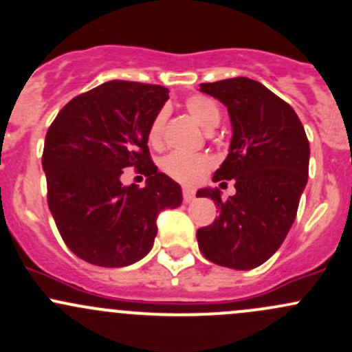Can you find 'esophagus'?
Masks as SVG:
<instances>
[{"mask_svg": "<svg viewBox=\"0 0 352 352\" xmlns=\"http://www.w3.org/2000/svg\"><path fill=\"white\" fill-rule=\"evenodd\" d=\"M182 195H184V202H186V204L194 201V197H195V194H194V190H192V188H184Z\"/></svg>", "mask_w": 352, "mask_h": 352, "instance_id": "obj_1", "label": "esophagus"}]
</instances>
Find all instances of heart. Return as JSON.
I'll return each mask as SVG.
<instances>
[{
  "label": "heart",
  "instance_id": "b5f03b06",
  "mask_svg": "<svg viewBox=\"0 0 352 352\" xmlns=\"http://www.w3.org/2000/svg\"><path fill=\"white\" fill-rule=\"evenodd\" d=\"M186 109L192 116V120L201 128L214 129L221 121V109L207 96L195 94L186 101ZM165 126V111H160L151 121L148 128V140L151 145H160L162 133ZM214 166V160L206 153H182V151H172L162 158L160 168L166 177L182 186H195L210 172Z\"/></svg>",
  "mask_w": 352,
  "mask_h": 352
}]
</instances>
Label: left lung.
<instances>
[{
	"mask_svg": "<svg viewBox=\"0 0 352 352\" xmlns=\"http://www.w3.org/2000/svg\"><path fill=\"white\" fill-rule=\"evenodd\" d=\"M231 118L229 153L212 180L234 179L236 194L201 188L219 209L212 224L197 229L202 254L232 270L263 265L287 238L309 179L310 148L297 113L263 84L248 77L201 84ZM226 184V182H223Z\"/></svg>",
	"mask_w": 352,
	"mask_h": 352,
	"instance_id": "left-lung-1",
	"label": "left lung"
}]
</instances>
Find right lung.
Masks as SVG:
<instances>
[{
    "label": "right lung",
    "mask_w": 352,
    "mask_h": 352,
    "mask_svg": "<svg viewBox=\"0 0 352 352\" xmlns=\"http://www.w3.org/2000/svg\"><path fill=\"white\" fill-rule=\"evenodd\" d=\"M168 99L155 84L109 80L76 96L50 124L42 166L47 201L62 239L80 260L120 268L146 256L157 217L182 204V188L158 172L148 128ZM135 166L147 186L120 184Z\"/></svg>",
    "instance_id": "add662e5"
}]
</instances>
